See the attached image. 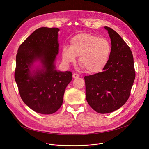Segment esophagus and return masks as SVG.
<instances>
[{
    "instance_id": "1",
    "label": "esophagus",
    "mask_w": 149,
    "mask_h": 149,
    "mask_svg": "<svg viewBox=\"0 0 149 149\" xmlns=\"http://www.w3.org/2000/svg\"><path fill=\"white\" fill-rule=\"evenodd\" d=\"M72 77H73V78L74 79H77V78H79V77H80V75H79V74H74L73 75H72Z\"/></svg>"
}]
</instances>
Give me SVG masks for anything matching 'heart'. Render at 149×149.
Here are the masks:
<instances>
[{"label":"heart","instance_id":"heart-1","mask_svg":"<svg viewBox=\"0 0 149 149\" xmlns=\"http://www.w3.org/2000/svg\"><path fill=\"white\" fill-rule=\"evenodd\" d=\"M111 47L104 38L90 34L82 33L74 36L70 47L62 50V58L66 63L75 62L79 56V63L90 73H97L107 65Z\"/></svg>","mask_w":149,"mask_h":149}]
</instances>
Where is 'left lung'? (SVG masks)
I'll return each instance as SVG.
<instances>
[{
  "label": "left lung",
  "mask_w": 149,
  "mask_h": 149,
  "mask_svg": "<svg viewBox=\"0 0 149 149\" xmlns=\"http://www.w3.org/2000/svg\"><path fill=\"white\" fill-rule=\"evenodd\" d=\"M111 51L103 72L84 77L86 98L98 113L112 112L128 100L135 78L134 57L129 46L113 29L104 26Z\"/></svg>",
  "instance_id": "left-lung-1"
}]
</instances>
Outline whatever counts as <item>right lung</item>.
I'll return each mask as SVG.
<instances>
[{
  "label": "right lung",
  "mask_w": 149,
  "mask_h": 149,
  "mask_svg": "<svg viewBox=\"0 0 149 149\" xmlns=\"http://www.w3.org/2000/svg\"><path fill=\"white\" fill-rule=\"evenodd\" d=\"M58 28H38L17 51L14 78L23 102L36 112L52 114L63 101L72 72L56 69L58 54ZM39 62L38 65H36Z\"/></svg>",
  "instance_id": "obj_1"
}]
</instances>
